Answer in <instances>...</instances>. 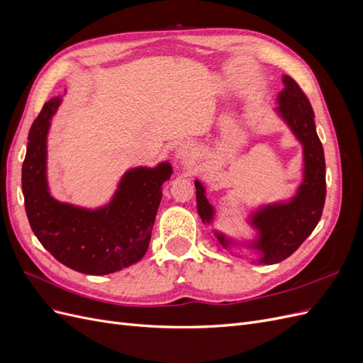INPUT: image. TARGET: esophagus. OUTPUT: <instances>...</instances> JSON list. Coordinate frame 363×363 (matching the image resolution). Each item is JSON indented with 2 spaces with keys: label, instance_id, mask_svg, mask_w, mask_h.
Wrapping results in <instances>:
<instances>
[{
  "label": "esophagus",
  "instance_id": "1",
  "mask_svg": "<svg viewBox=\"0 0 363 363\" xmlns=\"http://www.w3.org/2000/svg\"><path fill=\"white\" fill-rule=\"evenodd\" d=\"M177 159L180 160H192L194 159V148L191 144H180L177 148Z\"/></svg>",
  "mask_w": 363,
  "mask_h": 363
}]
</instances>
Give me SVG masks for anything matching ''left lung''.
<instances>
[{"label": "left lung", "instance_id": "1", "mask_svg": "<svg viewBox=\"0 0 363 363\" xmlns=\"http://www.w3.org/2000/svg\"><path fill=\"white\" fill-rule=\"evenodd\" d=\"M284 91L279 96V113L286 121L304 147V180L296 196L284 204L267 206L252 216L259 230V240L252 245L263 256L259 263L272 265L289 257L309 236L321 219L325 203V160L324 150L315 130V115L309 98L291 77H284ZM196 208L203 223H211L213 208L208 204L204 188L195 182ZM221 245L228 240L216 235Z\"/></svg>", "mask_w": 363, "mask_h": 363}]
</instances>
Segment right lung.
Masks as SVG:
<instances>
[{
    "instance_id": "add662e5",
    "label": "right lung",
    "mask_w": 363,
    "mask_h": 363,
    "mask_svg": "<svg viewBox=\"0 0 363 363\" xmlns=\"http://www.w3.org/2000/svg\"><path fill=\"white\" fill-rule=\"evenodd\" d=\"M59 103L56 96L43 104L28 133L23 194L30 227L65 267L91 276L116 272L147 252L162 184L169 180L172 168L167 162L152 169L128 171L111 204L98 211L56 201L48 192L45 162L50 119Z\"/></svg>"
}]
</instances>
